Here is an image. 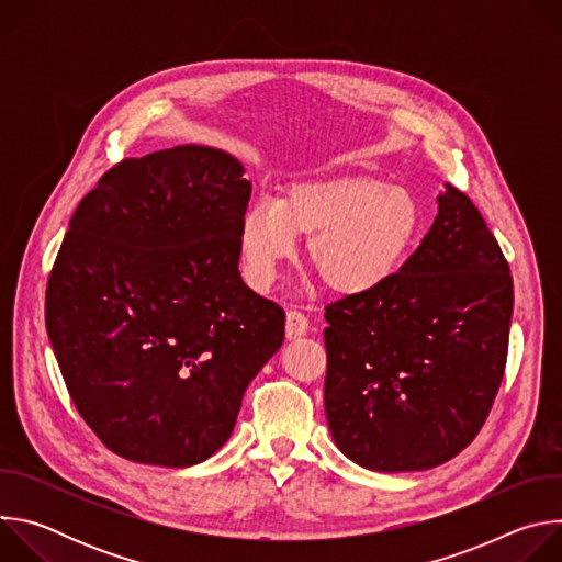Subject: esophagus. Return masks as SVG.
I'll list each match as a JSON object with an SVG mask.
<instances>
[{"mask_svg": "<svg viewBox=\"0 0 562 562\" xmlns=\"http://www.w3.org/2000/svg\"><path fill=\"white\" fill-rule=\"evenodd\" d=\"M308 331V317L300 311H289L286 313V338L295 340Z\"/></svg>", "mask_w": 562, "mask_h": 562, "instance_id": "esophagus-1", "label": "esophagus"}]
</instances>
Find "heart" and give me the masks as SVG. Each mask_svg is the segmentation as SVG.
I'll return each instance as SVG.
<instances>
[{
	"instance_id": "1",
	"label": "heart",
	"mask_w": 562,
	"mask_h": 562,
	"mask_svg": "<svg viewBox=\"0 0 562 562\" xmlns=\"http://www.w3.org/2000/svg\"><path fill=\"white\" fill-rule=\"evenodd\" d=\"M418 198L375 176L340 173L291 184L278 202L251 204L239 220V256L247 280L265 289L308 237L306 260L340 295H364L386 284L423 233Z\"/></svg>"
}]
</instances>
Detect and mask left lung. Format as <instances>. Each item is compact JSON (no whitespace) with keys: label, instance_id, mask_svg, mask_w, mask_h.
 <instances>
[{"label":"left lung","instance_id":"8db88e82","mask_svg":"<svg viewBox=\"0 0 562 562\" xmlns=\"http://www.w3.org/2000/svg\"><path fill=\"white\" fill-rule=\"evenodd\" d=\"M509 265L451 184L420 247L380 289L327 306L325 412L338 449L373 471H423L485 425L509 347Z\"/></svg>","mask_w":562,"mask_h":562}]
</instances>
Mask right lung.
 I'll return each instance as SVG.
<instances>
[{
	"label": "right lung",
	"mask_w": 562,
	"mask_h": 562,
	"mask_svg": "<svg viewBox=\"0 0 562 562\" xmlns=\"http://www.w3.org/2000/svg\"><path fill=\"white\" fill-rule=\"evenodd\" d=\"M245 167L182 144L122 159L75 209L46 286L72 403L117 456L191 467L231 436L284 311L239 278Z\"/></svg>",
	"instance_id": "1"
}]
</instances>
